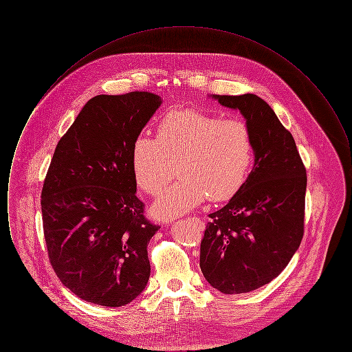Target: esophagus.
<instances>
[{
	"mask_svg": "<svg viewBox=\"0 0 352 352\" xmlns=\"http://www.w3.org/2000/svg\"><path fill=\"white\" fill-rule=\"evenodd\" d=\"M194 220H197V221H198V223H201V224H203V220H201V218H198V217H194Z\"/></svg>",
	"mask_w": 352,
	"mask_h": 352,
	"instance_id": "esophagus-1",
	"label": "esophagus"
}]
</instances>
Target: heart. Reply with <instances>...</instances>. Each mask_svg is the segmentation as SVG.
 <instances>
[{
    "instance_id": "b5f03b06",
    "label": "heart",
    "mask_w": 352,
    "mask_h": 352,
    "mask_svg": "<svg viewBox=\"0 0 352 352\" xmlns=\"http://www.w3.org/2000/svg\"><path fill=\"white\" fill-rule=\"evenodd\" d=\"M254 157L251 126L241 118H221L198 109H174L157 124L155 138L140 134L132 146V171L141 190L162 192L154 203L160 219L177 218L208 201L231 199L245 184Z\"/></svg>"
}]
</instances>
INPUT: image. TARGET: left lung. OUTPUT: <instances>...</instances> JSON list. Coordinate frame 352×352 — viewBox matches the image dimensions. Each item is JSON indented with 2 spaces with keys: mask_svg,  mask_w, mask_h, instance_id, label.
<instances>
[{
  "mask_svg": "<svg viewBox=\"0 0 352 352\" xmlns=\"http://www.w3.org/2000/svg\"><path fill=\"white\" fill-rule=\"evenodd\" d=\"M214 99L247 120L254 165L231 201L208 215L199 265L212 287L241 294L269 284L298 250L307 177L293 135L269 104L253 94Z\"/></svg>",
  "mask_w": 352,
  "mask_h": 352,
  "instance_id": "8db88e82",
  "label": "left lung"
}]
</instances>
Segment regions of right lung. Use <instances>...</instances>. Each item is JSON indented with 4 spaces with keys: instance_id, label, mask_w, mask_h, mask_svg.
<instances>
[{
    "instance_id": "right-lung-1",
    "label": "right lung",
    "mask_w": 352,
    "mask_h": 352,
    "mask_svg": "<svg viewBox=\"0 0 352 352\" xmlns=\"http://www.w3.org/2000/svg\"><path fill=\"white\" fill-rule=\"evenodd\" d=\"M160 105L151 92L95 96L54 151L41 199L46 247L84 301L120 307L149 281L148 244L161 227L135 195L132 146Z\"/></svg>"
}]
</instances>
